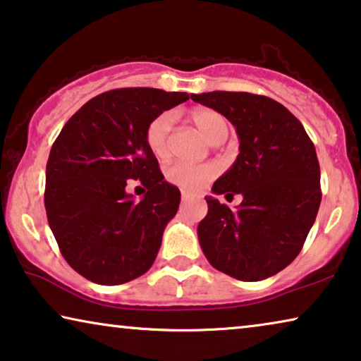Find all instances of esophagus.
<instances>
[{
	"label": "esophagus",
	"instance_id": "1",
	"mask_svg": "<svg viewBox=\"0 0 361 361\" xmlns=\"http://www.w3.org/2000/svg\"><path fill=\"white\" fill-rule=\"evenodd\" d=\"M190 200H191V195H190V192L181 191V202H188Z\"/></svg>",
	"mask_w": 361,
	"mask_h": 361
}]
</instances>
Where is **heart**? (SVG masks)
<instances>
[{
  "instance_id": "b5f03b06",
  "label": "heart",
  "mask_w": 361,
  "mask_h": 361,
  "mask_svg": "<svg viewBox=\"0 0 361 361\" xmlns=\"http://www.w3.org/2000/svg\"><path fill=\"white\" fill-rule=\"evenodd\" d=\"M192 124L201 132L202 137L211 144H221L229 132V123L224 116L211 109H197L191 114ZM173 124V114L161 113L154 118L145 129V142L152 154L159 159L169 154V137ZM217 166L214 164H173L166 169V180L171 185L186 191H200L217 175Z\"/></svg>"
}]
</instances>
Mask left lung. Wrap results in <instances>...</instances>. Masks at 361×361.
<instances>
[{"mask_svg":"<svg viewBox=\"0 0 361 361\" xmlns=\"http://www.w3.org/2000/svg\"><path fill=\"white\" fill-rule=\"evenodd\" d=\"M191 99L235 126L240 154L212 185L216 195H242L235 211L207 196L197 226L216 270L260 281L286 268L306 242L321 206V169L302 124L278 101L243 91H212Z\"/></svg>","mask_w":361,"mask_h":361,"instance_id":"left-lung-1","label":"left lung"}]
</instances>
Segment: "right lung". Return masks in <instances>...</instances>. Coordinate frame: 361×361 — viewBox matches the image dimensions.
<instances>
[{
    "label": "right lung",
    "instance_id": "right-lung-1",
    "mask_svg": "<svg viewBox=\"0 0 361 361\" xmlns=\"http://www.w3.org/2000/svg\"><path fill=\"white\" fill-rule=\"evenodd\" d=\"M188 99L157 88L106 91L81 106L55 139L45 211L63 258L86 280L114 286L154 265L180 190L164 180L145 129ZM132 179L147 190L140 202L125 191Z\"/></svg>",
    "mask_w": 361,
    "mask_h": 361
}]
</instances>
